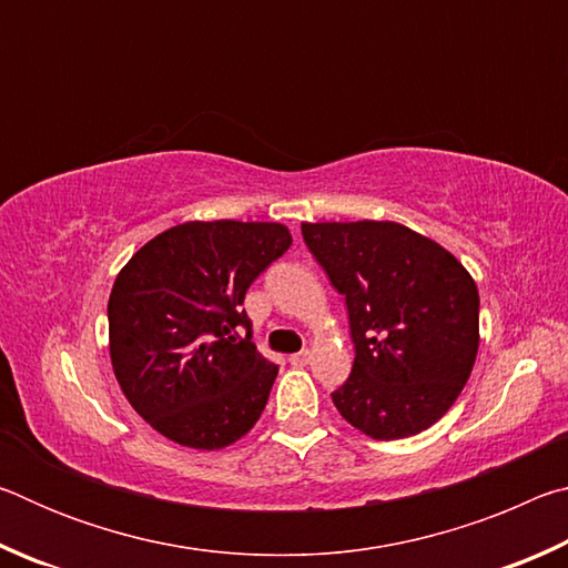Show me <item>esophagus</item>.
Here are the masks:
<instances>
[{"label":"esophagus","mask_w":568,"mask_h":568,"mask_svg":"<svg viewBox=\"0 0 568 568\" xmlns=\"http://www.w3.org/2000/svg\"><path fill=\"white\" fill-rule=\"evenodd\" d=\"M291 365H307V361H311V351H301V353H293L291 358Z\"/></svg>","instance_id":"1"}]
</instances>
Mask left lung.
I'll return each mask as SVG.
<instances>
[{
	"instance_id": "8db88e82",
	"label": "left lung",
	"mask_w": 568,
	"mask_h": 568,
	"mask_svg": "<svg viewBox=\"0 0 568 568\" xmlns=\"http://www.w3.org/2000/svg\"><path fill=\"white\" fill-rule=\"evenodd\" d=\"M301 227L348 305L355 361L335 408L376 440L430 428L474 371L476 281L444 245L393 220Z\"/></svg>"
}]
</instances>
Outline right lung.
Masks as SVG:
<instances>
[{"instance_id": "obj_1", "label": "right lung", "mask_w": 568, "mask_h": 568, "mask_svg": "<svg viewBox=\"0 0 568 568\" xmlns=\"http://www.w3.org/2000/svg\"><path fill=\"white\" fill-rule=\"evenodd\" d=\"M293 237L281 223L190 220L142 245L114 277L110 361L124 398L180 446L243 438L271 396L277 365L250 341L240 305ZM245 324V339L234 328Z\"/></svg>"}]
</instances>
